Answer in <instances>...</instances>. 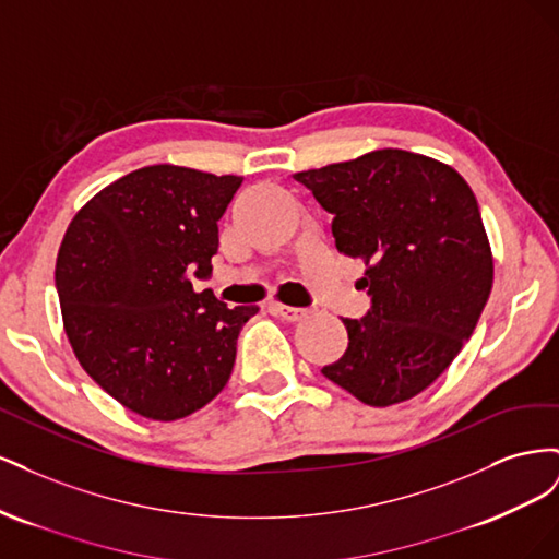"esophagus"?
Returning <instances> with one entry per match:
<instances>
[{
  "label": "esophagus",
  "instance_id": "1",
  "mask_svg": "<svg viewBox=\"0 0 559 559\" xmlns=\"http://www.w3.org/2000/svg\"><path fill=\"white\" fill-rule=\"evenodd\" d=\"M270 310H273L275 314H280L286 321H300L302 317H308V312H310V308H292V306H282V302H273Z\"/></svg>",
  "mask_w": 559,
  "mask_h": 559
}]
</instances>
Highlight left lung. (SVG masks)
<instances>
[{
  "label": "left lung",
  "instance_id": "1",
  "mask_svg": "<svg viewBox=\"0 0 559 559\" xmlns=\"http://www.w3.org/2000/svg\"><path fill=\"white\" fill-rule=\"evenodd\" d=\"M294 179L333 214L337 251L368 265L359 286L370 310L343 319L347 349L321 373L376 408L425 392L492 292V251L471 186L450 165L401 148Z\"/></svg>",
  "mask_w": 559,
  "mask_h": 559
}]
</instances>
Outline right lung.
<instances>
[{"mask_svg": "<svg viewBox=\"0 0 559 559\" xmlns=\"http://www.w3.org/2000/svg\"><path fill=\"white\" fill-rule=\"evenodd\" d=\"M242 177L151 165L83 207L56 263L64 333L83 370L128 411L173 421L226 386L257 306L226 308L207 280Z\"/></svg>", "mask_w": 559, "mask_h": 559, "instance_id": "add662e5", "label": "right lung"}]
</instances>
